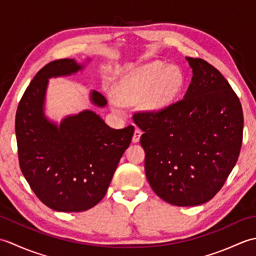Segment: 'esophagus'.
Masks as SVG:
<instances>
[{"instance_id": "34e87169", "label": "esophagus", "mask_w": 256, "mask_h": 256, "mask_svg": "<svg viewBox=\"0 0 256 256\" xmlns=\"http://www.w3.org/2000/svg\"><path fill=\"white\" fill-rule=\"evenodd\" d=\"M142 136V131L140 128H135L134 131V135H133V143H138L140 142V138Z\"/></svg>"}]
</instances>
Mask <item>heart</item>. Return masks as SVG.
I'll return each mask as SVG.
<instances>
[{
  "mask_svg": "<svg viewBox=\"0 0 256 256\" xmlns=\"http://www.w3.org/2000/svg\"><path fill=\"white\" fill-rule=\"evenodd\" d=\"M154 62L140 67L123 78L116 86L112 104L116 111L122 110V103L128 104L140 100L143 110L158 113L170 108L179 94L182 84L178 68Z\"/></svg>",
  "mask_w": 256,
  "mask_h": 256,
  "instance_id": "heart-1",
  "label": "heart"
}]
</instances>
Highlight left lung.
Wrapping results in <instances>:
<instances>
[{"label": "left lung", "mask_w": 256, "mask_h": 256, "mask_svg": "<svg viewBox=\"0 0 256 256\" xmlns=\"http://www.w3.org/2000/svg\"><path fill=\"white\" fill-rule=\"evenodd\" d=\"M192 78L184 99L158 113H138L144 132L145 174L166 202L194 206L208 202L236 166L243 135L240 100L218 70L186 57Z\"/></svg>", "instance_id": "8db88e82"}]
</instances>
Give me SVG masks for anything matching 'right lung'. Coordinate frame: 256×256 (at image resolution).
I'll return each instance as SVG.
<instances>
[{"label":"right lung","mask_w":256,"mask_h":256,"mask_svg":"<svg viewBox=\"0 0 256 256\" xmlns=\"http://www.w3.org/2000/svg\"><path fill=\"white\" fill-rule=\"evenodd\" d=\"M84 62L58 59L40 69L18 108L15 132L22 172L42 204L59 212H80L104 197L123 153L131 144L133 125L112 128L99 114L86 108L54 121L46 114L50 79L84 72ZM94 106L106 100L91 90Z\"/></svg>","instance_id":"right-lung-1"}]
</instances>
